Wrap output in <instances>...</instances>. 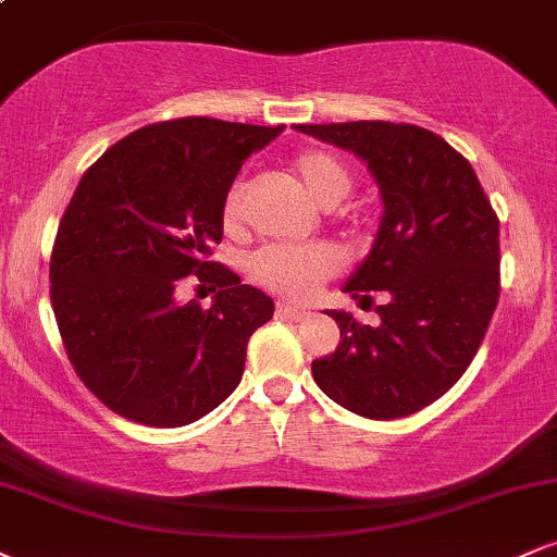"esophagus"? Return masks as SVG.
<instances>
[{"label": "esophagus", "instance_id": "obj_1", "mask_svg": "<svg viewBox=\"0 0 557 557\" xmlns=\"http://www.w3.org/2000/svg\"><path fill=\"white\" fill-rule=\"evenodd\" d=\"M277 314L280 317H287V319H296V322H300V319H306L311 314L309 309H300V306H293V304H277Z\"/></svg>", "mask_w": 557, "mask_h": 557}]
</instances>
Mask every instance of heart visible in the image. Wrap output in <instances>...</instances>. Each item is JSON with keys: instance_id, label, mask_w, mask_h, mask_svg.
Here are the masks:
<instances>
[{"instance_id": "heart-1", "label": "heart", "mask_w": 557, "mask_h": 557, "mask_svg": "<svg viewBox=\"0 0 557 557\" xmlns=\"http://www.w3.org/2000/svg\"><path fill=\"white\" fill-rule=\"evenodd\" d=\"M290 172L319 207L341 203L354 185L348 164L324 149L298 151L290 159ZM240 220L243 190L240 185H230L225 201H222V225L225 230H238ZM337 267H341L337 251L332 246H322V243L319 246H267L251 259L253 280L293 300L314 296L317 287L332 277Z\"/></svg>"}]
</instances>
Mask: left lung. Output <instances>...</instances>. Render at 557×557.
<instances>
[{
    "label": "left lung",
    "mask_w": 557,
    "mask_h": 557,
    "mask_svg": "<svg viewBox=\"0 0 557 557\" xmlns=\"http://www.w3.org/2000/svg\"><path fill=\"white\" fill-rule=\"evenodd\" d=\"M367 162L382 214L372 251L343 290L385 293L376 327L327 311L335 354L311 361L324 395L367 419L417 413L461 380L500 298V222L469 159L408 123L293 125Z\"/></svg>",
    "instance_id": "1"
}]
</instances>
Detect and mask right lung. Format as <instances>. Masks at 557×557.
Here are the masks:
<instances>
[{
	"instance_id": "right-lung-1",
	"label": "right lung",
	"mask_w": 557,
	"mask_h": 557,
	"mask_svg": "<svg viewBox=\"0 0 557 557\" xmlns=\"http://www.w3.org/2000/svg\"><path fill=\"white\" fill-rule=\"evenodd\" d=\"M280 133L168 120L117 140L81 177L52 248V309L75 374L120 417L185 426L238 387L248 337L274 304L209 257L240 164ZM188 273L218 290L212 310L174 300Z\"/></svg>"
}]
</instances>
